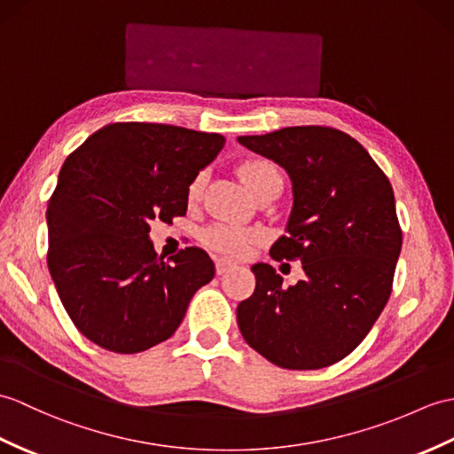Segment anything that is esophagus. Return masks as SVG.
<instances>
[{
	"instance_id": "1",
	"label": "esophagus",
	"mask_w": 454,
	"mask_h": 454,
	"mask_svg": "<svg viewBox=\"0 0 454 454\" xmlns=\"http://www.w3.org/2000/svg\"><path fill=\"white\" fill-rule=\"evenodd\" d=\"M231 269H236L234 262H230V261H226V259H218V261H216V275H218V277H220V275H226V272L231 270Z\"/></svg>"
}]
</instances>
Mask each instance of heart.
Listing matches in <instances>:
<instances>
[{
	"label": "heart",
	"mask_w": 454,
	"mask_h": 454,
	"mask_svg": "<svg viewBox=\"0 0 454 454\" xmlns=\"http://www.w3.org/2000/svg\"><path fill=\"white\" fill-rule=\"evenodd\" d=\"M238 174L241 177V182L246 184V187L251 193H257L262 185L270 182V179L282 177L278 168L269 160H262V158H251V160H246L244 164H239ZM205 179H207L205 174H199L193 177V182L189 184V187H187V201L189 203H197L199 199H201ZM203 239L208 247L224 253V255L244 257L249 251V247L255 244V241H259V231L234 228V226H226V224H216V226H210L205 231Z\"/></svg>",
	"instance_id": "1"
}]
</instances>
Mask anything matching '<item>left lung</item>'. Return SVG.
I'll use <instances>...</instances> for the list:
<instances>
[{
    "label": "left lung",
    "mask_w": 454,
    "mask_h": 454,
    "mask_svg": "<svg viewBox=\"0 0 454 454\" xmlns=\"http://www.w3.org/2000/svg\"><path fill=\"white\" fill-rule=\"evenodd\" d=\"M238 141L288 172L294 205L270 257L300 261L305 272L284 288L267 262L253 265L255 292L238 305L241 336L284 370L333 365L365 339L391 296L403 247L391 182L360 143L323 125Z\"/></svg>",
    "instance_id": "left-lung-1"
}]
</instances>
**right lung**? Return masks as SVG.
I'll return each mask as SVG.
<instances>
[{
    "label": "right lung",
    "instance_id": "add662e5",
    "mask_svg": "<svg viewBox=\"0 0 454 454\" xmlns=\"http://www.w3.org/2000/svg\"><path fill=\"white\" fill-rule=\"evenodd\" d=\"M224 137L166 123H110L63 162L51 195L48 269L73 325L94 344L137 354L164 342L215 277L203 249L158 257L153 220L187 213V187Z\"/></svg>",
    "mask_w": 454,
    "mask_h": 454
}]
</instances>
